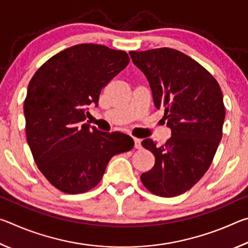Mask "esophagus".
<instances>
[{
  "label": "esophagus",
  "mask_w": 248,
  "mask_h": 248,
  "mask_svg": "<svg viewBox=\"0 0 248 248\" xmlns=\"http://www.w3.org/2000/svg\"><path fill=\"white\" fill-rule=\"evenodd\" d=\"M133 141H134V148L140 150L142 148V144H141V140L138 139V138H133Z\"/></svg>",
  "instance_id": "34e87169"
}]
</instances>
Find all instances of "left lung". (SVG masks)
Returning <instances> with one entry per match:
<instances>
[{"instance_id": "left-lung-1", "label": "left lung", "mask_w": 248, "mask_h": 248, "mask_svg": "<svg viewBox=\"0 0 248 248\" xmlns=\"http://www.w3.org/2000/svg\"><path fill=\"white\" fill-rule=\"evenodd\" d=\"M148 78L154 106L164 109L171 137L164 145L142 141L155 156L152 170L141 175L152 194L170 198L198 183L211 165L222 139L223 95L217 79L194 59L170 48L130 51Z\"/></svg>"}]
</instances>
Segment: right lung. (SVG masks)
I'll return each instance as SVG.
<instances>
[{"label": "right lung", "mask_w": 248, "mask_h": 248, "mask_svg": "<svg viewBox=\"0 0 248 248\" xmlns=\"http://www.w3.org/2000/svg\"><path fill=\"white\" fill-rule=\"evenodd\" d=\"M130 61L121 50L81 44L50 58L28 84L26 137L37 166L59 190L75 195L97 185L110 158L133 148L131 137L84 123L89 106Z\"/></svg>", "instance_id": "add662e5"}]
</instances>
